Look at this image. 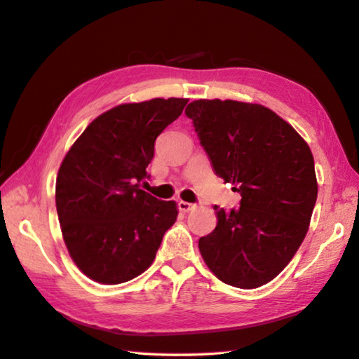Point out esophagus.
<instances>
[{
	"label": "esophagus",
	"mask_w": 359,
	"mask_h": 359,
	"mask_svg": "<svg viewBox=\"0 0 359 359\" xmlns=\"http://www.w3.org/2000/svg\"><path fill=\"white\" fill-rule=\"evenodd\" d=\"M178 208H180V211H183V212H189V211H192L194 208H196V205L189 203V202H183V200H180V202H178Z\"/></svg>",
	"instance_id": "1"
}]
</instances>
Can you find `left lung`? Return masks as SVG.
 I'll use <instances>...</instances> for the list:
<instances>
[{
	"mask_svg": "<svg viewBox=\"0 0 359 359\" xmlns=\"http://www.w3.org/2000/svg\"><path fill=\"white\" fill-rule=\"evenodd\" d=\"M217 176L240 192V208L216 205L217 225L198 249L217 279L238 288L273 280L303 243L317 202L311 148L273 110L198 99L186 109Z\"/></svg>",
	"mask_w": 359,
	"mask_h": 359,
	"instance_id": "obj_1",
	"label": "left lung"
}]
</instances>
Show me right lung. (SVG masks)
Listing matches in <instances>:
<instances>
[{
	"label": "right lung",
	"instance_id": "obj_1",
	"mask_svg": "<svg viewBox=\"0 0 359 359\" xmlns=\"http://www.w3.org/2000/svg\"><path fill=\"white\" fill-rule=\"evenodd\" d=\"M187 99L121 104L99 115L67 151L56 178V211L69 255L88 278L115 285L153 263L178 216L173 202L140 189L154 142Z\"/></svg>",
	"mask_w": 359,
	"mask_h": 359
}]
</instances>
